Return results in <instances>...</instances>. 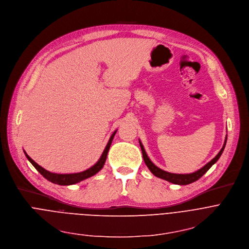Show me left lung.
I'll use <instances>...</instances> for the list:
<instances>
[{
	"label": "left lung",
	"instance_id": "1",
	"mask_svg": "<svg viewBox=\"0 0 249 249\" xmlns=\"http://www.w3.org/2000/svg\"><path fill=\"white\" fill-rule=\"evenodd\" d=\"M226 143H227V139H226V142H225V144L223 146V148L220 149V151L217 153V155L212 159L208 164H206L205 166L203 168H201L200 170L194 172V173H191V174H174V173H169V172H166L164 170H161L160 168L156 167L155 165L150 161V159L148 158L144 148H143V145L142 143L140 141V144H141V148H142V156H143V160L146 164V166L148 167V169L151 171V173L153 175H155L156 177L158 178H161L163 180H166L168 182H171L173 184H177V185H188V184H191L193 182H195L197 180H199L212 166L218 160V158L220 157V155H222L224 149H225V146H226Z\"/></svg>",
	"mask_w": 249,
	"mask_h": 249
}]
</instances>
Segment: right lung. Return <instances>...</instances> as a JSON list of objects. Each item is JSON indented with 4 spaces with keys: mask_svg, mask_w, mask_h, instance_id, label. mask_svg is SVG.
<instances>
[{
    "mask_svg": "<svg viewBox=\"0 0 249 249\" xmlns=\"http://www.w3.org/2000/svg\"><path fill=\"white\" fill-rule=\"evenodd\" d=\"M116 132H117V130L112 134V136H110V139H109V141H108V142H107V146H106V148H105L101 158L99 159V161L94 165V166H92L91 168H89V169H87L85 171H83V172H79V173H73V174H56V173H51V172L45 170L44 168H42L41 166H39V165L36 162H35L29 155H27L25 152L24 153H25L26 158L30 160V162L34 165L35 168L45 179H47L48 181H50V182H52L54 184L63 185V186L64 185H73V184H76V183H78L80 181L85 180V179H87L89 177L94 176L95 174H97L103 168L104 164L106 162V159H107V155L109 146H110V144H112V142H113V139H114Z\"/></svg>",
    "mask_w": 249,
    "mask_h": 249,
    "instance_id": "right-lung-1",
    "label": "right lung"
}]
</instances>
